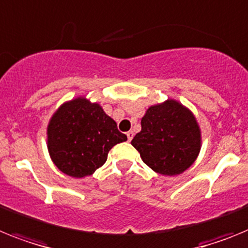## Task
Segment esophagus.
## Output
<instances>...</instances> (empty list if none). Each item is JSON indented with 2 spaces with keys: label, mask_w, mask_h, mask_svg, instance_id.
<instances>
[{
  "label": "esophagus",
  "mask_w": 248,
  "mask_h": 248,
  "mask_svg": "<svg viewBox=\"0 0 248 248\" xmlns=\"http://www.w3.org/2000/svg\"><path fill=\"white\" fill-rule=\"evenodd\" d=\"M126 135H127V139H128V141H131V140L133 139V136H135V133H133L132 131H128V132H127Z\"/></svg>",
  "instance_id": "1"
}]
</instances>
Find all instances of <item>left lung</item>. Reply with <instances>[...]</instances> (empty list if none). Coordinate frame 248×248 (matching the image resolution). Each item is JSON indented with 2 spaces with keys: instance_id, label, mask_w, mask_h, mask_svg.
Here are the masks:
<instances>
[{
  "instance_id": "1",
  "label": "left lung",
  "mask_w": 248,
  "mask_h": 248,
  "mask_svg": "<svg viewBox=\"0 0 248 248\" xmlns=\"http://www.w3.org/2000/svg\"><path fill=\"white\" fill-rule=\"evenodd\" d=\"M141 131L131 141L155 172L176 176L186 171L201 150V130L188 108L175 100L148 107Z\"/></svg>"
}]
</instances>
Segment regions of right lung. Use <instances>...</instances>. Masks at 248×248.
Here are the masks:
<instances>
[{
  "label": "right lung",
  "instance_id": "right-lung-1",
  "mask_svg": "<svg viewBox=\"0 0 248 248\" xmlns=\"http://www.w3.org/2000/svg\"><path fill=\"white\" fill-rule=\"evenodd\" d=\"M127 141L98 103L85 97L64 102L47 126V148L57 169L71 177L91 176L106 162L108 151Z\"/></svg>",
  "mask_w": 248,
  "mask_h": 248
}]
</instances>
